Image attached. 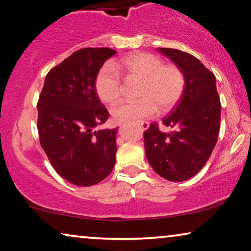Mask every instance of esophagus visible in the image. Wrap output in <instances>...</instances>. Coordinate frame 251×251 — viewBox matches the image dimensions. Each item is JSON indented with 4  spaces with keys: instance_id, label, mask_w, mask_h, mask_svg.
I'll return each instance as SVG.
<instances>
[{
    "instance_id": "obj_1",
    "label": "esophagus",
    "mask_w": 251,
    "mask_h": 251,
    "mask_svg": "<svg viewBox=\"0 0 251 251\" xmlns=\"http://www.w3.org/2000/svg\"><path fill=\"white\" fill-rule=\"evenodd\" d=\"M139 126L143 130H147L148 126H150V123H148V122H140Z\"/></svg>"
}]
</instances>
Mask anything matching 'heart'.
Masks as SVG:
<instances>
[{
	"label": "heart",
	"instance_id": "b5f03b06",
	"mask_svg": "<svg viewBox=\"0 0 251 251\" xmlns=\"http://www.w3.org/2000/svg\"><path fill=\"white\" fill-rule=\"evenodd\" d=\"M121 74L126 80H140L137 96L139 100L125 101L112 110L115 121H141L162 111L172 108L184 88L182 72L176 65L164 64L151 53L129 54L112 64H105L97 72L95 90L104 103L113 105L122 95Z\"/></svg>",
	"mask_w": 251,
	"mask_h": 251
}]
</instances>
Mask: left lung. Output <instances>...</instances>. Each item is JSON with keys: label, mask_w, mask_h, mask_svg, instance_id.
<instances>
[{"label": "left lung", "mask_w": 251, "mask_h": 251, "mask_svg": "<svg viewBox=\"0 0 251 251\" xmlns=\"http://www.w3.org/2000/svg\"><path fill=\"white\" fill-rule=\"evenodd\" d=\"M180 69L184 77L182 97L163 125V132L151 123L144 132L145 152L151 166L162 177L180 182L196 176L215 147L221 125V101L216 78L197 57L174 49H157Z\"/></svg>", "instance_id": "8db88e82"}]
</instances>
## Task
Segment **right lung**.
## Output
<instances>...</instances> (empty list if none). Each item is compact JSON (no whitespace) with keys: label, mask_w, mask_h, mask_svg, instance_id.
<instances>
[{"label":"right lung","mask_w":251,"mask_h":251,"mask_svg":"<svg viewBox=\"0 0 251 251\" xmlns=\"http://www.w3.org/2000/svg\"><path fill=\"white\" fill-rule=\"evenodd\" d=\"M115 53L108 47L75 50L47 74L39 96L41 146L54 170L75 186H94L114 168L118 128L95 130L108 119L95 78Z\"/></svg>","instance_id":"right-lung-1"}]
</instances>
